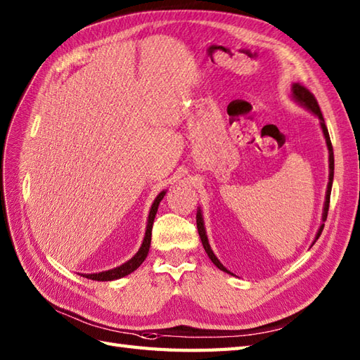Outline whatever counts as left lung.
Here are the masks:
<instances>
[{"mask_svg":"<svg viewBox=\"0 0 360 360\" xmlns=\"http://www.w3.org/2000/svg\"><path fill=\"white\" fill-rule=\"evenodd\" d=\"M292 98L295 102L300 103L302 106H304V108L309 110L312 114H316V116L319 117L320 120V127H322V131H323V136H325V141H326V147H328V153H330V181H328V188H326V196H325V205H323V215H322V221L325 223L326 221V217H328V209H330V196H331V187H333V178H334V153H333V145H331V139H330V133H328V128L325 125V120H323V116H322V111H320V106L316 101L314 94L311 93L309 89L304 88L303 85H300V83H294L292 85ZM196 226H198V233H200L201 236V241H202V246H204V250L207 252L209 258L212 259V263L215 264L218 269L224 271L227 274L229 272L226 267L221 264L219 259L217 258V255L213 254V250L210 249V244H209V240H207V235H205V227H204V219H202V213H201V209L198 210L196 213ZM325 224L320 226L319 232L316 235V240L314 243L319 240L320 233H322Z\"/></svg>","mask_w":360,"mask_h":360,"instance_id":"8db88e82","label":"left lung"}]
</instances>
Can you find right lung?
Wrapping results in <instances>:
<instances>
[{"instance_id":"obj_1","label":"right lung","mask_w":360,"mask_h":360,"mask_svg":"<svg viewBox=\"0 0 360 360\" xmlns=\"http://www.w3.org/2000/svg\"><path fill=\"white\" fill-rule=\"evenodd\" d=\"M165 190L164 192H160L155 202H153L151 209H150V215H148V223H147V231H145V236H143V241H142V246L141 249L137 250V254L131 258L128 259L127 263L120 264L119 267H114V269H110V271H103V272H98V274H85L83 277L85 278H89V280H96V281H111V280H117V278H122L125 277V275L134 272L137 267H139L143 259L147 258L148 255V250H150V243H151V229H153V221H155V217H156V212H158V207H159V202L162 201V198L165 196Z\"/></svg>"}]
</instances>
